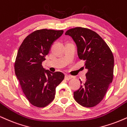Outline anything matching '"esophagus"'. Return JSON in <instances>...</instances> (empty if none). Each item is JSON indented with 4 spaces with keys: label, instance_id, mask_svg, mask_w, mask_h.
<instances>
[{
    "label": "esophagus",
    "instance_id": "esophagus-1",
    "mask_svg": "<svg viewBox=\"0 0 127 127\" xmlns=\"http://www.w3.org/2000/svg\"><path fill=\"white\" fill-rule=\"evenodd\" d=\"M65 78L66 79V80H71V79L73 78V77L71 75H66L65 77Z\"/></svg>",
    "mask_w": 127,
    "mask_h": 127
}]
</instances>
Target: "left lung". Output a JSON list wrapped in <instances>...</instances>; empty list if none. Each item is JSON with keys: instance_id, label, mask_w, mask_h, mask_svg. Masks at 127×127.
Instances as JSON below:
<instances>
[{"instance_id": "1", "label": "left lung", "mask_w": 127, "mask_h": 127, "mask_svg": "<svg viewBox=\"0 0 127 127\" xmlns=\"http://www.w3.org/2000/svg\"><path fill=\"white\" fill-rule=\"evenodd\" d=\"M65 35L71 36L75 41L78 57L85 61V68L88 69L86 74L87 80L74 92V99L84 107L95 106L103 99L112 82V52L99 34L88 28H71L66 31Z\"/></svg>"}]
</instances>
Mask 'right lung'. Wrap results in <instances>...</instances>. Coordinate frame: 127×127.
<instances>
[{
    "instance_id": "obj_1",
    "label": "right lung",
    "mask_w": 127,
    "mask_h": 127,
    "mask_svg": "<svg viewBox=\"0 0 127 127\" xmlns=\"http://www.w3.org/2000/svg\"><path fill=\"white\" fill-rule=\"evenodd\" d=\"M63 32V30H36L24 40L18 49L15 72L24 94L34 106L43 108L50 103L55 98L56 87L64 79L62 72H51L42 66L52 44Z\"/></svg>"
}]
</instances>
